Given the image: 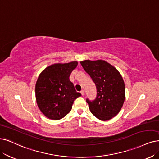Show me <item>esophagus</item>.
Listing matches in <instances>:
<instances>
[{"label":"esophagus","mask_w":159,"mask_h":159,"mask_svg":"<svg viewBox=\"0 0 159 159\" xmlns=\"http://www.w3.org/2000/svg\"><path fill=\"white\" fill-rule=\"evenodd\" d=\"M80 93H81V94L83 95H83H84V91L83 90H81V91H80Z\"/></svg>","instance_id":"34e87169"}]
</instances>
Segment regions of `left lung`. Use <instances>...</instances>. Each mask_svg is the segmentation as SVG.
<instances>
[{
	"label": "left lung",
	"mask_w": 159,
	"mask_h": 159,
	"mask_svg": "<svg viewBox=\"0 0 159 159\" xmlns=\"http://www.w3.org/2000/svg\"><path fill=\"white\" fill-rule=\"evenodd\" d=\"M80 63L97 89L95 100L86 99L91 113L103 121L113 119L120 112L125 99V85L120 73L112 65L102 60H86Z\"/></svg>",
	"instance_id": "8db88e82"
}]
</instances>
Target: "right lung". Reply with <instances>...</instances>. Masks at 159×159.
Instances as JSON below:
<instances>
[{"label": "right lung", "instance_id": "add662e5", "mask_svg": "<svg viewBox=\"0 0 159 159\" xmlns=\"http://www.w3.org/2000/svg\"><path fill=\"white\" fill-rule=\"evenodd\" d=\"M77 61L57 63L41 72L35 84V97L43 114L52 120H60L72 109L75 99L81 96L69 80Z\"/></svg>", "mask_w": 159, "mask_h": 159}]
</instances>
